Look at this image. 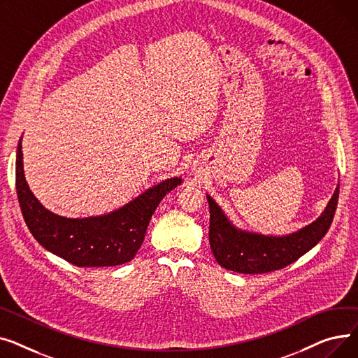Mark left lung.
<instances>
[{"label": "left lung", "instance_id": "left-lung-1", "mask_svg": "<svg viewBox=\"0 0 358 358\" xmlns=\"http://www.w3.org/2000/svg\"><path fill=\"white\" fill-rule=\"evenodd\" d=\"M338 194L340 183L317 220L286 236H266L237 227L214 198L206 194L209 203V244L215 260L221 267L244 275L268 273L296 262L327 234L337 209Z\"/></svg>", "mask_w": 358, "mask_h": 358}]
</instances>
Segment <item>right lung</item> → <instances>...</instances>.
<instances>
[{
	"instance_id": "right-lung-1",
	"label": "right lung",
	"mask_w": 358,
	"mask_h": 358,
	"mask_svg": "<svg viewBox=\"0 0 358 358\" xmlns=\"http://www.w3.org/2000/svg\"><path fill=\"white\" fill-rule=\"evenodd\" d=\"M182 178H169L111 213L68 218L45 208L24 176L21 138L15 157V187L21 213L33 237L57 257L78 267H110L129 263L137 255L160 201Z\"/></svg>"
}]
</instances>
